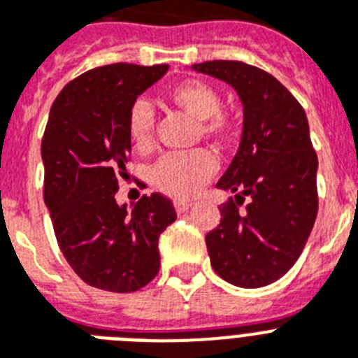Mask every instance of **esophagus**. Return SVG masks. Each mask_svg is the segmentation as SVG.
<instances>
[{
	"instance_id": "1",
	"label": "esophagus",
	"mask_w": 358,
	"mask_h": 358,
	"mask_svg": "<svg viewBox=\"0 0 358 358\" xmlns=\"http://www.w3.org/2000/svg\"><path fill=\"white\" fill-rule=\"evenodd\" d=\"M173 206H176L177 213H185V211H188L189 208L194 206V202L192 201H176V204H173Z\"/></svg>"
}]
</instances>
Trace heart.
<instances>
[{
  "label": "heart",
  "mask_w": 358,
  "mask_h": 358,
  "mask_svg": "<svg viewBox=\"0 0 358 358\" xmlns=\"http://www.w3.org/2000/svg\"><path fill=\"white\" fill-rule=\"evenodd\" d=\"M169 98L188 115L201 120L208 134L224 136L229 132L231 123L220 115V94L210 84L188 78L176 84L169 91ZM127 131L136 148H147L152 143L154 113L143 100L132 103L127 116ZM217 170L213 156L204 150L173 152L159 159L154 169L156 185L163 192L177 199L192 197L202 188Z\"/></svg>",
  "instance_id": "1"
}]
</instances>
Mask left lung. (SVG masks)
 I'll use <instances>...</instances> for the list:
<instances>
[{
	"instance_id": "left-lung-1",
	"label": "left lung",
	"mask_w": 358,
	"mask_h": 358,
	"mask_svg": "<svg viewBox=\"0 0 358 358\" xmlns=\"http://www.w3.org/2000/svg\"><path fill=\"white\" fill-rule=\"evenodd\" d=\"M192 69L229 84L243 107L240 145L217 188L235 195L206 235L211 267L227 283L258 289L280 280L305 249L317 217V156L305 110L267 71L238 61ZM249 198L240 214L236 203Z\"/></svg>"
}]
</instances>
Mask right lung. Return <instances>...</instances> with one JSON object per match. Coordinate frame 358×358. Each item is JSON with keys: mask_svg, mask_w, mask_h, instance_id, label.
<instances>
[{"mask_svg": "<svg viewBox=\"0 0 358 358\" xmlns=\"http://www.w3.org/2000/svg\"><path fill=\"white\" fill-rule=\"evenodd\" d=\"M169 64H109L85 71L55 98L41 145L44 202L62 255L87 285L134 292L159 271V235L177 218L170 199L116 202L127 173V116Z\"/></svg>", "mask_w": 358, "mask_h": 358, "instance_id": "obj_1", "label": "right lung"}]
</instances>
